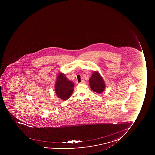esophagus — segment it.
<instances>
[{"mask_svg": "<svg viewBox=\"0 0 155 155\" xmlns=\"http://www.w3.org/2000/svg\"><path fill=\"white\" fill-rule=\"evenodd\" d=\"M85 82L84 80H82L81 82H80V84H85Z\"/></svg>", "mask_w": 155, "mask_h": 155, "instance_id": "1", "label": "esophagus"}]
</instances>
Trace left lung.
Instances as JSON below:
<instances>
[{
  "label": "left lung",
  "instance_id": "8db88e82",
  "mask_svg": "<svg viewBox=\"0 0 155 155\" xmlns=\"http://www.w3.org/2000/svg\"><path fill=\"white\" fill-rule=\"evenodd\" d=\"M89 83L91 89L98 94H101L106 87L104 80L98 71H94L92 73L89 79Z\"/></svg>",
  "mask_w": 155,
  "mask_h": 155
}]
</instances>
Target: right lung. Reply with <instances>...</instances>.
<instances>
[{
    "label": "right lung",
    "instance_id": "right-lung-1",
    "mask_svg": "<svg viewBox=\"0 0 155 155\" xmlns=\"http://www.w3.org/2000/svg\"><path fill=\"white\" fill-rule=\"evenodd\" d=\"M55 94L58 98L66 101L73 92L74 83L68 80L64 74L59 73L55 84Z\"/></svg>",
    "mask_w": 155,
    "mask_h": 155
}]
</instances>
